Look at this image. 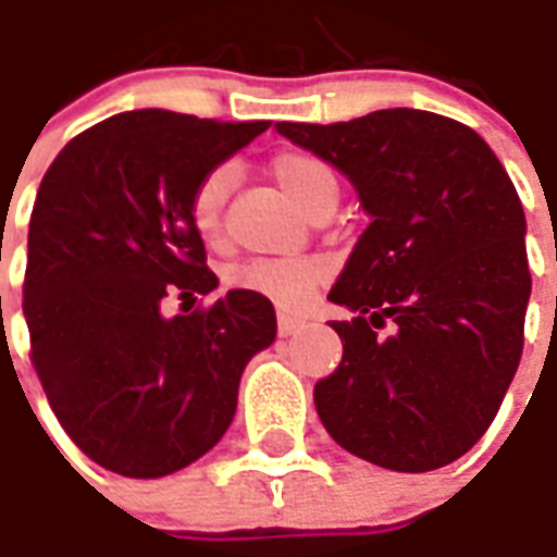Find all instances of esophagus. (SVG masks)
I'll return each mask as SVG.
<instances>
[{
	"label": "esophagus",
	"instance_id": "1",
	"mask_svg": "<svg viewBox=\"0 0 557 557\" xmlns=\"http://www.w3.org/2000/svg\"><path fill=\"white\" fill-rule=\"evenodd\" d=\"M302 330V321L299 318H290V314H278V335H294Z\"/></svg>",
	"mask_w": 557,
	"mask_h": 557
}]
</instances>
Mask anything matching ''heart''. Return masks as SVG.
<instances>
[{
    "instance_id": "heart-1",
    "label": "heart",
    "mask_w": 557,
    "mask_h": 557,
    "mask_svg": "<svg viewBox=\"0 0 557 557\" xmlns=\"http://www.w3.org/2000/svg\"><path fill=\"white\" fill-rule=\"evenodd\" d=\"M275 183L309 212L321 197L338 195L333 171L306 152H282L270 164ZM234 185V168L219 164L200 176L188 200V215L200 239L215 243L224 227V207ZM330 263L323 258H248L224 272V285L267 299L278 309H299L326 282Z\"/></svg>"
}]
</instances>
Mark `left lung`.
<instances>
[{"mask_svg":"<svg viewBox=\"0 0 557 557\" xmlns=\"http://www.w3.org/2000/svg\"><path fill=\"white\" fill-rule=\"evenodd\" d=\"M275 132L345 173L372 219L330 290L354 318L333 321L345 354L314 386L323 429L389 471L444 468L483 437L522 357L531 272L510 176L429 110ZM384 320L397 330L381 339Z\"/></svg>","mask_w":557,"mask_h":557,"instance_id":"1","label":"left lung"}]
</instances>
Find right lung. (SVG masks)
I'll return each mask as SVG.
<instances>
[{
  "instance_id": "1",
  "label": "right lung",
  "mask_w": 557,
  "mask_h": 557,
  "mask_svg": "<svg viewBox=\"0 0 557 557\" xmlns=\"http://www.w3.org/2000/svg\"><path fill=\"white\" fill-rule=\"evenodd\" d=\"M267 125L128 110L77 134L41 180L23 285L35 372L108 471L152 480L200 459L234 420L248 360L275 342L272 302L246 290L161 309L219 287L188 200Z\"/></svg>"
}]
</instances>
